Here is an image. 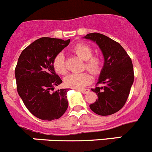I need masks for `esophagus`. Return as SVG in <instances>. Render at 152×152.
Listing matches in <instances>:
<instances>
[{"label": "esophagus", "mask_w": 152, "mask_h": 152, "mask_svg": "<svg viewBox=\"0 0 152 152\" xmlns=\"http://www.w3.org/2000/svg\"><path fill=\"white\" fill-rule=\"evenodd\" d=\"M77 90H79V91L82 92V93H84V94H85V93H87L90 92V90L89 89H76Z\"/></svg>", "instance_id": "esophagus-1"}]
</instances>
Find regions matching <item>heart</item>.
<instances>
[{"instance_id":"b5f03b06","label":"heart","mask_w":152,"mask_h":152,"mask_svg":"<svg viewBox=\"0 0 152 152\" xmlns=\"http://www.w3.org/2000/svg\"><path fill=\"white\" fill-rule=\"evenodd\" d=\"M72 51L82 60L85 61L84 69H87L94 75L100 73L102 65V59L99 56H93V50L90 45L85 43H78L72 48ZM53 67L55 71L59 74L65 75L67 73L66 62L63 53H59L55 56ZM91 81V76L85 72L68 75L65 77V84L68 87L80 89L88 85Z\"/></svg>"}]
</instances>
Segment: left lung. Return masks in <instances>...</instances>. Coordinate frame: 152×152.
Here are the masks:
<instances>
[{"label": "left lung", "mask_w": 152, "mask_h": 152, "mask_svg": "<svg viewBox=\"0 0 152 152\" xmlns=\"http://www.w3.org/2000/svg\"><path fill=\"white\" fill-rule=\"evenodd\" d=\"M85 39L96 42L103 53L104 64L97 85L91 89L98 96L90 108L99 115H110L125 104L134 82L132 62L124 48L113 39L99 33L87 34Z\"/></svg>", "instance_id": "obj_1"}]
</instances>
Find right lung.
I'll return each instance as SVG.
<instances>
[{
	"mask_svg": "<svg viewBox=\"0 0 152 152\" xmlns=\"http://www.w3.org/2000/svg\"><path fill=\"white\" fill-rule=\"evenodd\" d=\"M70 41L39 38L26 48L18 59L15 70L18 93L29 112L41 120L59 118L68 107V89L51 90L62 82L53 69V59Z\"/></svg>",
	"mask_w": 152,
	"mask_h": 152,
	"instance_id": "add662e5",
	"label": "right lung"
}]
</instances>
